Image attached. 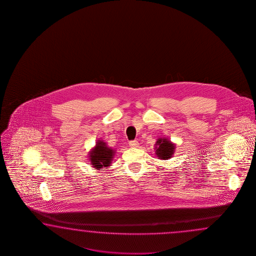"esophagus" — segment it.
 Instances as JSON below:
<instances>
[{
  "mask_svg": "<svg viewBox=\"0 0 256 256\" xmlns=\"http://www.w3.org/2000/svg\"><path fill=\"white\" fill-rule=\"evenodd\" d=\"M129 146L130 147H138L139 146V142L136 140H134V141L129 142Z\"/></svg>",
  "mask_w": 256,
  "mask_h": 256,
  "instance_id": "obj_1",
  "label": "esophagus"
}]
</instances>
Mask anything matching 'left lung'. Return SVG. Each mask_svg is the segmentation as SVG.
I'll return each mask as SVG.
<instances>
[{"mask_svg": "<svg viewBox=\"0 0 256 256\" xmlns=\"http://www.w3.org/2000/svg\"><path fill=\"white\" fill-rule=\"evenodd\" d=\"M154 146L156 156L161 160H168L169 158H172L174 154V144L166 139V137L158 138Z\"/></svg>", "mask_w": 256, "mask_h": 256, "instance_id": "8db88e82", "label": "left lung"}]
</instances>
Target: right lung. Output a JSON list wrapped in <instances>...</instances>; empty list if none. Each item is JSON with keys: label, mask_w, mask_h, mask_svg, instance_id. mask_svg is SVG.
Wrapping results in <instances>:
<instances>
[{"label": "right lung", "mask_w": 256, "mask_h": 256, "mask_svg": "<svg viewBox=\"0 0 256 256\" xmlns=\"http://www.w3.org/2000/svg\"><path fill=\"white\" fill-rule=\"evenodd\" d=\"M115 150L107 146L102 140H98L96 146L90 151L88 158L92 168L96 169L109 168L114 156Z\"/></svg>", "instance_id": "obj_1"}]
</instances>
